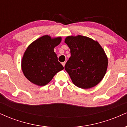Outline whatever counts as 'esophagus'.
I'll use <instances>...</instances> for the list:
<instances>
[{"label":"esophagus","instance_id":"34e87169","mask_svg":"<svg viewBox=\"0 0 127 127\" xmlns=\"http://www.w3.org/2000/svg\"><path fill=\"white\" fill-rule=\"evenodd\" d=\"M65 62H63L62 63V65H63L64 67V65H65Z\"/></svg>","mask_w":127,"mask_h":127}]
</instances>
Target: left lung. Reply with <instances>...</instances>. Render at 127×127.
I'll list each match as a JSON object with an SVG mask.
<instances>
[{"instance_id":"8db88e82","label":"left lung","mask_w":127,"mask_h":127,"mask_svg":"<svg viewBox=\"0 0 127 127\" xmlns=\"http://www.w3.org/2000/svg\"><path fill=\"white\" fill-rule=\"evenodd\" d=\"M65 43L71 56L64 68L76 87L88 89L103 79L108 60L104 51L97 41L86 36H68Z\"/></svg>"}]
</instances>
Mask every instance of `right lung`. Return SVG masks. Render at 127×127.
<instances>
[{
  "label": "right lung",
  "mask_w": 127,
  "mask_h": 127,
  "mask_svg": "<svg viewBox=\"0 0 127 127\" xmlns=\"http://www.w3.org/2000/svg\"><path fill=\"white\" fill-rule=\"evenodd\" d=\"M61 41L60 37L52 39L45 35L29 45L21 62L22 70L29 81L37 85L44 86L55 74L64 69L54 51Z\"/></svg>",
  "instance_id": "1"
}]
</instances>
